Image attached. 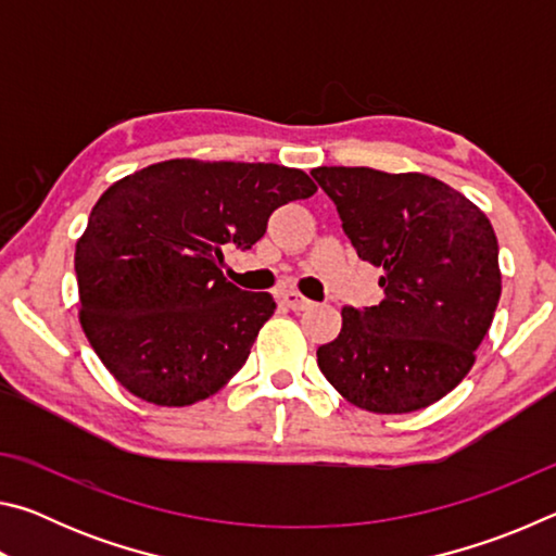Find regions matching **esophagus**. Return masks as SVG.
I'll return each instance as SVG.
<instances>
[{
	"mask_svg": "<svg viewBox=\"0 0 556 556\" xmlns=\"http://www.w3.org/2000/svg\"><path fill=\"white\" fill-rule=\"evenodd\" d=\"M279 301L287 308H291V312H306V308H312V304H314V301H308L306 296H301L299 291H285V294L279 296Z\"/></svg>",
	"mask_w": 556,
	"mask_h": 556,
	"instance_id": "34e87169",
	"label": "esophagus"
}]
</instances>
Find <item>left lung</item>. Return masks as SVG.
<instances>
[{
  "mask_svg": "<svg viewBox=\"0 0 556 556\" xmlns=\"http://www.w3.org/2000/svg\"><path fill=\"white\" fill-rule=\"evenodd\" d=\"M357 257L382 267L378 306L343 308L316 351L326 380L375 414L425 409L466 378L501 299L497 240L478 205L427 174L318 166Z\"/></svg>",
  "mask_w": 556,
  "mask_h": 556,
  "instance_id": "obj_1",
  "label": "left lung"
}]
</instances>
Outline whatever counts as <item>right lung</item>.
Segmentation results:
<instances>
[{
  "mask_svg": "<svg viewBox=\"0 0 556 556\" xmlns=\"http://www.w3.org/2000/svg\"><path fill=\"white\" fill-rule=\"evenodd\" d=\"M314 193L301 168L168 159L100 195L75 244L80 326L122 388L186 407L242 368L277 304L225 279L223 250H250L279 205Z\"/></svg>",
  "mask_w": 556,
  "mask_h": 556,
  "instance_id": "right-lung-1",
  "label": "right lung"
}]
</instances>
